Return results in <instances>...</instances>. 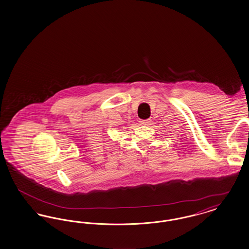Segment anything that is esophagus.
Returning <instances> with one entry per match:
<instances>
[{
  "label": "esophagus",
  "instance_id": "obj_1",
  "mask_svg": "<svg viewBox=\"0 0 249 249\" xmlns=\"http://www.w3.org/2000/svg\"><path fill=\"white\" fill-rule=\"evenodd\" d=\"M150 122H151L150 119H141V120H140V123H141L142 125H144V126H148V125L150 124Z\"/></svg>",
  "mask_w": 249,
  "mask_h": 249
}]
</instances>
